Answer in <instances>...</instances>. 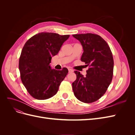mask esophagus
Returning a JSON list of instances; mask_svg holds the SVG:
<instances>
[{
    "label": "esophagus",
    "mask_w": 135,
    "mask_h": 135,
    "mask_svg": "<svg viewBox=\"0 0 135 135\" xmlns=\"http://www.w3.org/2000/svg\"><path fill=\"white\" fill-rule=\"evenodd\" d=\"M69 73H73V71H74V70H73V69H69Z\"/></svg>",
    "instance_id": "34e87169"
}]
</instances>
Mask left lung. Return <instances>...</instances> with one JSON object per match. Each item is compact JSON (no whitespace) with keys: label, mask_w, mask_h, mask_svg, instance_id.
Wrapping results in <instances>:
<instances>
[{"label":"left lung","mask_w":135,"mask_h":135,"mask_svg":"<svg viewBox=\"0 0 135 135\" xmlns=\"http://www.w3.org/2000/svg\"><path fill=\"white\" fill-rule=\"evenodd\" d=\"M80 42L83 53L81 61L89 67L85 76L75 71L76 79L72 83L75 96L84 103H93L103 96L113 79L114 60L108 43L99 35H73Z\"/></svg>","instance_id":"1"}]
</instances>
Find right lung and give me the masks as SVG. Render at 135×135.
<instances>
[{
    "mask_svg": "<svg viewBox=\"0 0 135 135\" xmlns=\"http://www.w3.org/2000/svg\"><path fill=\"white\" fill-rule=\"evenodd\" d=\"M69 35L40 32L24 45L19 59L21 79L30 95L37 100H46L57 93L60 85L68 73L52 69V56L58 54Z\"/></svg>",
    "mask_w": 135,
    "mask_h": 135,
    "instance_id": "obj_1",
    "label": "right lung"
}]
</instances>
